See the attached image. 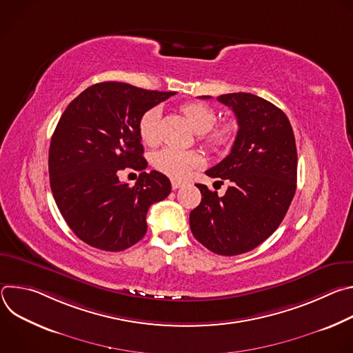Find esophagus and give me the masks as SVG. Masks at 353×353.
I'll use <instances>...</instances> for the list:
<instances>
[{
    "label": "esophagus",
    "mask_w": 353,
    "mask_h": 353,
    "mask_svg": "<svg viewBox=\"0 0 353 353\" xmlns=\"http://www.w3.org/2000/svg\"><path fill=\"white\" fill-rule=\"evenodd\" d=\"M183 185H184V183H183V181L172 180V188H173V190H177V188H180V187H183Z\"/></svg>",
    "instance_id": "esophagus-1"
}]
</instances>
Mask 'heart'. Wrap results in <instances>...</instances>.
Listing matches in <instances>:
<instances>
[{
	"instance_id": "obj_1",
	"label": "heart",
	"mask_w": 353,
	"mask_h": 353,
	"mask_svg": "<svg viewBox=\"0 0 353 353\" xmlns=\"http://www.w3.org/2000/svg\"><path fill=\"white\" fill-rule=\"evenodd\" d=\"M181 113L198 134L210 131L216 121L214 109L204 103H187L181 108ZM159 109H149L141 116L138 132L143 143L155 145L159 141ZM236 125L233 123H225L210 132L205 137V142L215 150H225L233 143ZM152 165L157 170L172 179H184L192 169L201 165V157L191 150L163 148L154 155Z\"/></svg>"
}]
</instances>
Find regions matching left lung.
<instances>
[{"label": "left lung", "instance_id": "left-lung-1", "mask_svg": "<svg viewBox=\"0 0 353 353\" xmlns=\"http://www.w3.org/2000/svg\"><path fill=\"white\" fill-rule=\"evenodd\" d=\"M218 100L233 110L239 131L230 154L205 173L229 187L218 196L196 184L203 198L190 228L212 253L237 256L261 244L285 218L296 191L297 150L286 114L268 100L245 92Z\"/></svg>", "mask_w": 353, "mask_h": 353}]
</instances>
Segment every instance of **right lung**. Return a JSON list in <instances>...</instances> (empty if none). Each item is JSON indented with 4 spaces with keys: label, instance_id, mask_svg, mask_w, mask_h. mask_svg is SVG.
I'll return each instance as SVG.
<instances>
[{
    "label": "right lung",
    "instance_id": "add662e5",
    "mask_svg": "<svg viewBox=\"0 0 353 353\" xmlns=\"http://www.w3.org/2000/svg\"><path fill=\"white\" fill-rule=\"evenodd\" d=\"M174 93L102 82L63 113L50 142V187L67 225L86 244L105 251L134 245L146 233L149 207L170 194L165 174L143 172L138 121ZM125 167L141 172L134 188L118 180Z\"/></svg>",
    "mask_w": 353,
    "mask_h": 353
}]
</instances>
